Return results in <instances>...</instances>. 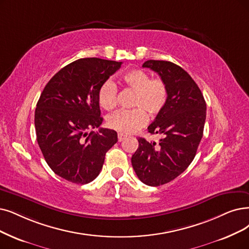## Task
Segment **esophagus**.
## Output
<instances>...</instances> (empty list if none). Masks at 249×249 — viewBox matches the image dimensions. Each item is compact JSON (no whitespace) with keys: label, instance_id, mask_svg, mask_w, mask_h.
I'll return each mask as SVG.
<instances>
[{"label":"esophagus","instance_id":"34e87169","mask_svg":"<svg viewBox=\"0 0 249 249\" xmlns=\"http://www.w3.org/2000/svg\"><path fill=\"white\" fill-rule=\"evenodd\" d=\"M125 139V136L123 134H118V142H122Z\"/></svg>","mask_w":249,"mask_h":249}]
</instances>
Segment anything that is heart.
I'll return each instance as SVG.
<instances>
[{"label":"heart","instance_id":"obj_1","mask_svg":"<svg viewBox=\"0 0 249 249\" xmlns=\"http://www.w3.org/2000/svg\"><path fill=\"white\" fill-rule=\"evenodd\" d=\"M124 84L135 92L134 109H122L107 117L110 128L123 135L133 134L143 127L148 121L146 112L150 116H156L162 111L167 98L168 89L161 78H151V75L142 69H132L123 75ZM117 86L112 79H107L98 91L100 105L110 110L117 104Z\"/></svg>","mask_w":249,"mask_h":249}]
</instances>
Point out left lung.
I'll return each instance as SVG.
<instances>
[{"label": "left lung", "mask_w": 249, "mask_h": 249, "mask_svg": "<svg viewBox=\"0 0 249 249\" xmlns=\"http://www.w3.org/2000/svg\"><path fill=\"white\" fill-rule=\"evenodd\" d=\"M150 68L165 82L167 102L148 126L161 136L159 143L139 138L132 165L140 181L157 187L173 181L190 165L203 136L206 103L193 78L182 67L162 60H148Z\"/></svg>", "instance_id": "left-lung-1"}]
</instances>
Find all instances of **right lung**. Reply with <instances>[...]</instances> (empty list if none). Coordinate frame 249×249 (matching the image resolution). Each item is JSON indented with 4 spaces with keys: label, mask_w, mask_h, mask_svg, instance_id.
I'll return each instance as SVG.
<instances>
[{
    "label": "right lung",
    "mask_w": 249,
    "mask_h": 249,
    "mask_svg": "<svg viewBox=\"0 0 249 249\" xmlns=\"http://www.w3.org/2000/svg\"><path fill=\"white\" fill-rule=\"evenodd\" d=\"M123 62L78 59L60 69L39 97L35 126L36 141L50 168L74 184H88L100 174L105 154L117 133L101 125L98 91Z\"/></svg>",
    "instance_id": "right-lung-1"
}]
</instances>
